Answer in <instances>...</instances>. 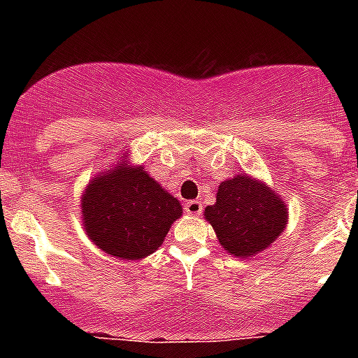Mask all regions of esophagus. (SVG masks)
I'll use <instances>...</instances> for the list:
<instances>
[{
    "mask_svg": "<svg viewBox=\"0 0 358 358\" xmlns=\"http://www.w3.org/2000/svg\"><path fill=\"white\" fill-rule=\"evenodd\" d=\"M185 210L188 215H201L202 204L201 201H188L185 202Z\"/></svg>",
    "mask_w": 358,
    "mask_h": 358,
    "instance_id": "34e87169",
    "label": "esophagus"
}]
</instances>
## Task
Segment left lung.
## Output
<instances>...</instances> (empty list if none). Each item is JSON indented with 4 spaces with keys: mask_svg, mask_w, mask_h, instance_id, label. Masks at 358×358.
Masks as SVG:
<instances>
[{
    "mask_svg": "<svg viewBox=\"0 0 358 358\" xmlns=\"http://www.w3.org/2000/svg\"><path fill=\"white\" fill-rule=\"evenodd\" d=\"M224 251L252 258L271 248L289 222L283 197L252 176L229 177L218 185L217 201L204 210Z\"/></svg>",
    "mask_w": 358,
    "mask_h": 358,
    "instance_id": "8db88e82",
    "label": "left lung"
}]
</instances>
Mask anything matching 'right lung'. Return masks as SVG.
Here are the masks:
<instances>
[{"mask_svg": "<svg viewBox=\"0 0 358 358\" xmlns=\"http://www.w3.org/2000/svg\"><path fill=\"white\" fill-rule=\"evenodd\" d=\"M129 154L123 152L113 169L91 179L80 213L85 235L98 249L136 262L157 251L182 206L143 164H132Z\"/></svg>", "mask_w": 358, "mask_h": 358, "instance_id": "right-lung-1", "label": "right lung"}]
</instances>
